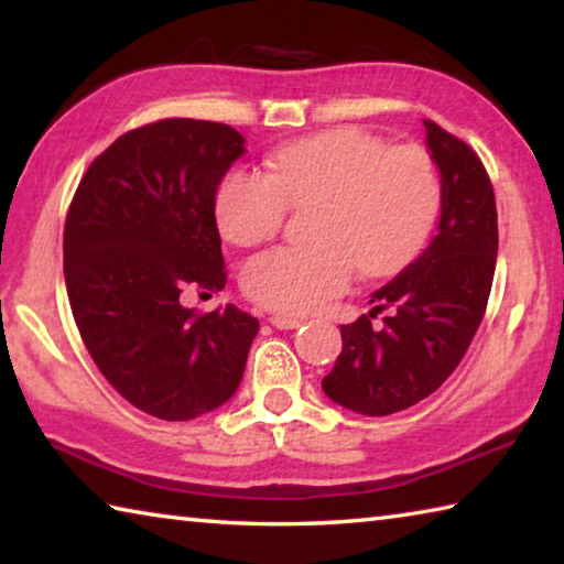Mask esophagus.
Here are the masks:
<instances>
[{
	"label": "esophagus",
	"mask_w": 564,
	"mask_h": 564,
	"mask_svg": "<svg viewBox=\"0 0 564 564\" xmlns=\"http://www.w3.org/2000/svg\"><path fill=\"white\" fill-rule=\"evenodd\" d=\"M271 326L279 330H293L303 326V318H293V316H271Z\"/></svg>",
	"instance_id": "34e87169"
}]
</instances>
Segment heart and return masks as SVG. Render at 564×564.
I'll use <instances>...</instances> for the list:
<instances>
[{
    "label": "heart",
    "instance_id": "1",
    "mask_svg": "<svg viewBox=\"0 0 564 564\" xmlns=\"http://www.w3.org/2000/svg\"><path fill=\"white\" fill-rule=\"evenodd\" d=\"M316 202V243L253 256L241 273L248 299L301 316L346 291L356 269L370 279L405 269L433 234L443 184L425 149L390 147L368 129L338 127L275 151L271 174L228 171L214 214L228 241L259 246L281 234L291 206Z\"/></svg>",
    "mask_w": 564,
    "mask_h": 564
}]
</instances>
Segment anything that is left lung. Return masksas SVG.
Segmentation results:
<instances>
[{"mask_svg": "<svg viewBox=\"0 0 564 564\" xmlns=\"http://www.w3.org/2000/svg\"><path fill=\"white\" fill-rule=\"evenodd\" d=\"M423 123L443 181L437 236L373 293L370 316L340 326L343 350L321 383L360 415L398 413L435 393L470 348L492 289L498 208L488 171L463 139ZM380 310L391 313L376 329L369 318Z\"/></svg>", "mask_w": 564, "mask_h": 564, "instance_id": "left-lung-1", "label": "left lung"}]
</instances>
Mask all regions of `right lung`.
I'll return each instance as SVG.
<instances>
[{
	"label": "right lung",
	"instance_id": "1",
	"mask_svg": "<svg viewBox=\"0 0 564 564\" xmlns=\"http://www.w3.org/2000/svg\"><path fill=\"white\" fill-rule=\"evenodd\" d=\"M241 154L228 123H147L91 161L66 214L64 281L84 346L123 400L161 420L224 405L259 333L236 305L178 301L226 285L214 198Z\"/></svg>",
	"mask_w": 564,
	"mask_h": 564
}]
</instances>
